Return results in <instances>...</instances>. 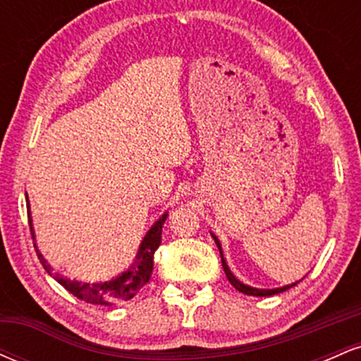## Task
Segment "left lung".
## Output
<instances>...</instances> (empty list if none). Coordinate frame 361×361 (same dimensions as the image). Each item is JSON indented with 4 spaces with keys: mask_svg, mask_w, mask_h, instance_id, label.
Masks as SVG:
<instances>
[{
    "mask_svg": "<svg viewBox=\"0 0 361 361\" xmlns=\"http://www.w3.org/2000/svg\"><path fill=\"white\" fill-rule=\"evenodd\" d=\"M212 238L215 239V244H217L219 251H221V259H222V267H224V271H226V276H227V280H229V281H231V283H233V287H234L235 290H239V292L246 293V295H255V297H268V295H275V293L285 292V290H288L290 287H293V285H297V283H292V285H285V287H281V288H271V290H261V288H252V287H247V285H244V283H241V281H239V280H238V279H235V276L233 275V273H231V270H229V267H227L226 259H224V256H222V250H221V243H219V239H217V238H215V235H214V234H212Z\"/></svg>",
    "mask_w": 361,
    "mask_h": 361,
    "instance_id": "obj_1",
    "label": "left lung"
}]
</instances>
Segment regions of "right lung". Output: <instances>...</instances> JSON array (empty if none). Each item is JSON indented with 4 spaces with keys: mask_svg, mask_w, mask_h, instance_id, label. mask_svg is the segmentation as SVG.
Returning <instances> with one entry per match:
<instances>
[{
    "mask_svg": "<svg viewBox=\"0 0 361 361\" xmlns=\"http://www.w3.org/2000/svg\"><path fill=\"white\" fill-rule=\"evenodd\" d=\"M27 212H28V224H30V233H32L34 229H32L30 207H27ZM166 215L168 214H164L163 217H161L159 221L151 227V231H149L146 238H144V241L139 247L137 256H135V263L132 264L130 270L122 273V275L114 280L90 285V283H81V281H71L68 279H62V276L57 275V273H52L51 264H47V261L44 259V256L40 255L39 250H35L37 256H39L40 263H42V267L47 270V273H51L62 287L68 290V292H71L73 295L78 297L80 300L88 302V304H97V305L120 304V302L130 300L132 297L137 295L139 290L147 283L149 279H151L152 267H154V261L152 259H154V252L161 244V234H163V224L166 221ZM32 238H34V233H32Z\"/></svg>",
    "mask_w": 361,
    "mask_h": 361,
    "instance_id": "1",
    "label": "right lung"
}]
</instances>
